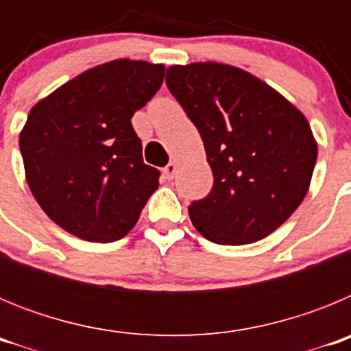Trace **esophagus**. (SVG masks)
Returning a JSON list of instances; mask_svg holds the SVG:
<instances>
[{"mask_svg":"<svg viewBox=\"0 0 351 351\" xmlns=\"http://www.w3.org/2000/svg\"><path fill=\"white\" fill-rule=\"evenodd\" d=\"M176 172H178V163H173V161H170L169 165L163 169V176H165L167 179H173V176H176Z\"/></svg>","mask_w":351,"mask_h":351,"instance_id":"obj_1","label":"esophagus"}]
</instances>
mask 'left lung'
Here are the masks:
<instances>
[{"label":"left lung","mask_w":351,"mask_h":351,"mask_svg":"<svg viewBox=\"0 0 351 351\" xmlns=\"http://www.w3.org/2000/svg\"><path fill=\"white\" fill-rule=\"evenodd\" d=\"M167 86L193 121L214 176L210 193L188 207L207 241L256 243L280 228L311 184L318 145L308 119L243 68L173 64Z\"/></svg>","instance_id":"obj_1"}]
</instances>
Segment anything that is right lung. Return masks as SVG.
I'll return each mask as SVG.
<instances>
[{
    "instance_id": "add662e5",
    "label": "right lung",
    "mask_w": 351,
    "mask_h": 351,
    "mask_svg": "<svg viewBox=\"0 0 351 351\" xmlns=\"http://www.w3.org/2000/svg\"><path fill=\"white\" fill-rule=\"evenodd\" d=\"M163 77V64L108 61L29 110L19 137L27 186L68 234L114 243L138 221L160 172L144 163L132 117L156 95Z\"/></svg>"
}]
</instances>
